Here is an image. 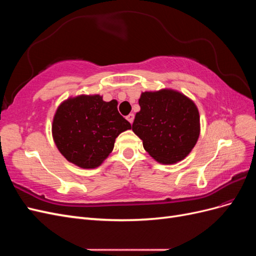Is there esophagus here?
Listing matches in <instances>:
<instances>
[{
  "label": "esophagus",
  "mask_w": 256,
  "mask_h": 256,
  "mask_svg": "<svg viewBox=\"0 0 256 256\" xmlns=\"http://www.w3.org/2000/svg\"><path fill=\"white\" fill-rule=\"evenodd\" d=\"M126 118H127V120H128L130 124H132V122H134V113H130Z\"/></svg>",
  "instance_id": "1"
}]
</instances>
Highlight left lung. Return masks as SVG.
<instances>
[{"instance_id":"obj_1","label":"left lung","mask_w":256,"mask_h":256,"mask_svg":"<svg viewBox=\"0 0 256 256\" xmlns=\"http://www.w3.org/2000/svg\"><path fill=\"white\" fill-rule=\"evenodd\" d=\"M132 131L144 150L162 164L184 160L200 136V113L193 100L182 92L164 88L144 92L138 99Z\"/></svg>"}]
</instances>
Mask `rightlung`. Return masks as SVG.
<instances>
[{
	"mask_svg": "<svg viewBox=\"0 0 256 256\" xmlns=\"http://www.w3.org/2000/svg\"><path fill=\"white\" fill-rule=\"evenodd\" d=\"M131 129L118 111L115 99L79 95L62 102L54 114L52 136L58 150L82 168H98L114 148L115 138Z\"/></svg>",
	"mask_w": 256,
	"mask_h": 256,
	"instance_id": "obj_1",
	"label": "right lung"
}]
</instances>
